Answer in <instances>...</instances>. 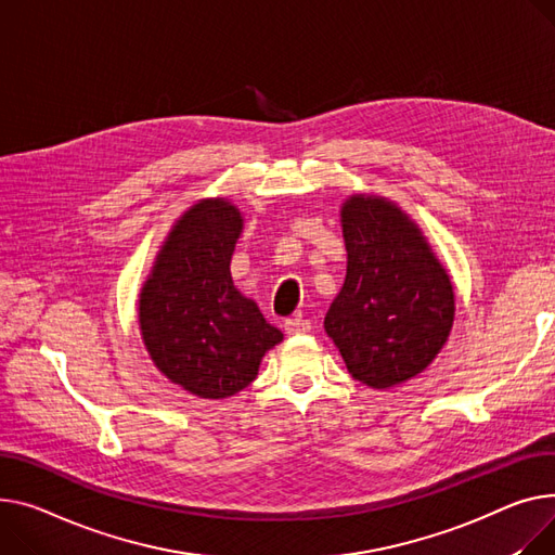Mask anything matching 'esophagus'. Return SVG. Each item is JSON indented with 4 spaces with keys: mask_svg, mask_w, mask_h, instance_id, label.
Masks as SVG:
<instances>
[{
    "mask_svg": "<svg viewBox=\"0 0 555 555\" xmlns=\"http://www.w3.org/2000/svg\"><path fill=\"white\" fill-rule=\"evenodd\" d=\"M287 335H306V332H310V321L308 319H301V317H292V319H285L283 323Z\"/></svg>",
    "mask_w": 555,
    "mask_h": 555,
    "instance_id": "34e87169",
    "label": "esophagus"
}]
</instances>
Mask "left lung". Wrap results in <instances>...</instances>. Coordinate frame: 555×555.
<instances>
[{
    "instance_id": "obj_1",
    "label": "left lung",
    "mask_w": 555,
    "mask_h": 555,
    "mask_svg": "<svg viewBox=\"0 0 555 555\" xmlns=\"http://www.w3.org/2000/svg\"><path fill=\"white\" fill-rule=\"evenodd\" d=\"M341 223L348 274L323 325L357 382L390 388L420 375L447 344L453 285L422 232L390 201L352 196Z\"/></svg>"
}]
</instances>
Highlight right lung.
Wrapping results in <instances>:
<instances>
[{
	"label": "right lung",
	"instance_id": "right-lung-1",
	"mask_svg": "<svg viewBox=\"0 0 555 555\" xmlns=\"http://www.w3.org/2000/svg\"><path fill=\"white\" fill-rule=\"evenodd\" d=\"M241 211L203 201L173 225L140 294V330L158 371L205 399L247 388L283 332L234 287Z\"/></svg>",
	"mask_w": 555,
	"mask_h": 555
}]
</instances>
